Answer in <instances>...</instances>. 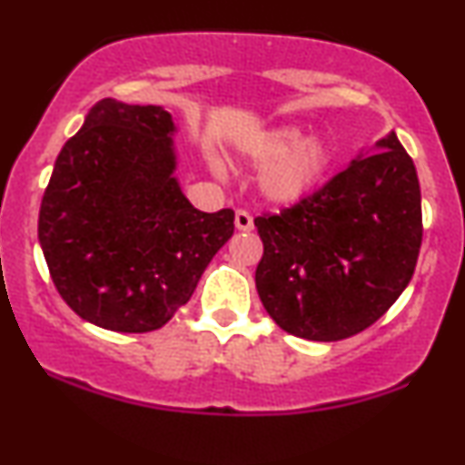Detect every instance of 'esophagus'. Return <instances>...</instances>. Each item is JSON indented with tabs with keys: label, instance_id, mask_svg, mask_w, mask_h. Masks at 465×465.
I'll return each instance as SVG.
<instances>
[{
	"label": "esophagus",
	"instance_id": "1",
	"mask_svg": "<svg viewBox=\"0 0 465 465\" xmlns=\"http://www.w3.org/2000/svg\"><path fill=\"white\" fill-rule=\"evenodd\" d=\"M236 229L238 232H251V229H253V216H251L249 212L238 210L236 212Z\"/></svg>",
	"mask_w": 465,
	"mask_h": 465
}]
</instances>
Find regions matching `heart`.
Masks as SVG:
<instances>
[{"label": "heart", "instance_id": "obj_1", "mask_svg": "<svg viewBox=\"0 0 465 465\" xmlns=\"http://www.w3.org/2000/svg\"><path fill=\"white\" fill-rule=\"evenodd\" d=\"M240 153L260 173V192L273 205H295L322 183L332 153L323 137H306L302 126L260 131L242 142Z\"/></svg>", "mask_w": 465, "mask_h": 465}]
</instances>
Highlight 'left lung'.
<instances>
[{
  "label": "left lung",
  "mask_w": 465,
  "mask_h": 465,
  "mask_svg": "<svg viewBox=\"0 0 465 465\" xmlns=\"http://www.w3.org/2000/svg\"><path fill=\"white\" fill-rule=\"evenodd\" d=\"M255 227L264 242L255 288L271 319L308 341L359 334L402 295L418 262L413 159L391 131L322 190L282 214L258 216Z\"/></svg>",
  "instance_id": "left-lung-1"
}]
</instances>
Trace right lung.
Wrapping results in <instances>:
<instances>
[{
    "label": "right lung",
    "mask_w": 465,
    "mask_h": 465,
    "mask_svg": "<svg viewBox=\"0 0 465 465\" xmlns=\"http://www.w3.org/2000/svg\"><path fill=\"white\" fill-rule=\"evenodd\" d=\"M174 133L163 106L104 98L56 157L39 242L56 291L98 328H162L233 233L232 210L185 199Z\"/></svg>",
    "instance_id": "1"
}]
</instances>
